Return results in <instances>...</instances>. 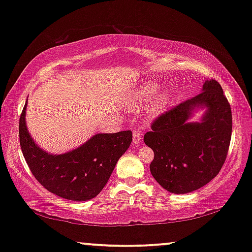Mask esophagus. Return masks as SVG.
<instances>
[{
	"mask_svg": "<svg viewBox=\"0 0 252 252\" xmlns=\"http://www.w3.org/2000/svg\"><path fill=\"white\" fill-rule=\"evenodd\" d=\"M142 141V136L139 130H133V143L134 144H140Z\"/></svg>",
	"mask_w": 252,
	"mask_h": 252,
	"instance_id": "34e87169",
	"label": "esophagus"
}]
</instances>
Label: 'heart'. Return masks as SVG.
I'll return each instance as SVG.
<instances>
[{"label": "heart", "mask_w": 252, "mask_h": 252, "mask_svg": "<svg viewBox=\"0 0 252 252\" xmlns=\"http://www.w3.org/2000/svg\"><path fill=\"white\" fill-rule=\"evenodd\" d=\"M161 85L159 82L149 80L141 84L139 87L135 89V92H133L132 97L126 104V108L129 110V111H136L140 108H142L147 104L148 102L151 101L154 98V96L157 94L158 91H159ZM170 94L166 92L160 93L158 95V97L155 101L153 108L150 110L151 115H159L160 112H163L165 109L167 108L168 103H170Z\"/></svg>", "instance_id": "1"}]
</instances>
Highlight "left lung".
<instances>
[{"label":"left lung","instance_id":"8db88e82","mask_svg":"<svg viewBox=\"0 0 252 252\" xmlns=\"http://www.w3.org/2000/svg\"><path fill=\"white\" fill-rule=\"evenodd\" d=\"M204 109L199 122L190 119ZM232 136V110L221 86L204 81L202 92L158 117L144 143L154 150L150 172L173 194H187L209 184L221 170Z\"/></svg>","mask_w":252,"mask_h":252}]
</instances>
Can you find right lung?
Here are the masks:
<instances>
[{
	"instance_id": "right-lung-1",
	"label": "right lung",
	"mask_w": 252,
	"mask_h": 252,
	"mask_svg": "<svg viewBox=\"0 0 252 252\" xmlns=\"http://www.w3.org/2000/svg\"><path fill=\"white\" fill-rule=\"evenodd\" d=\"M26 106L19 119L23 155L34 178L62 198L84 202L97 196L111 177L117 161L132 142V132L95 134L80 147L54 155L41 149L29 133Z\"/></svg>"
}]
</instances>
